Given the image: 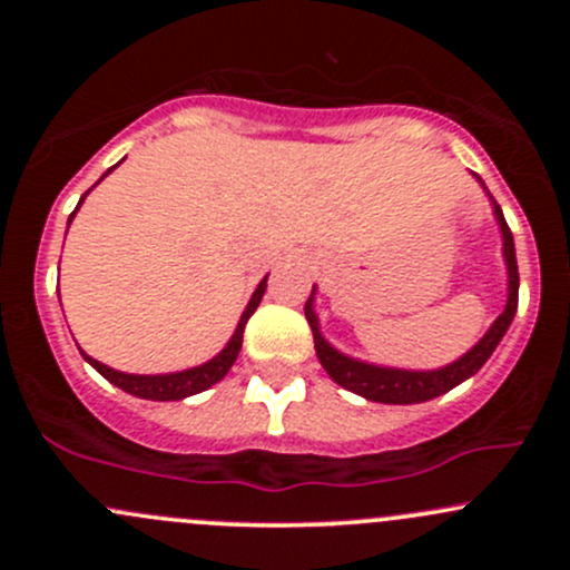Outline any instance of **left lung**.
<instances>
[{"label": "left lung", "mask_w": 570, "mask_h": 570, "mask_svg": "<svg viewBox=\"0 0 570 570\" xmlns=\"http://www.w3.org/2000/svg\"><path fill=\"white\" fill-rule=\"evenodd\" d=\"M476 181L482 184V178L476 176ZM482 189H485V184H482ZM488 198H491V193H488ZM491 204L493 217H497L499 223V232H502V256L504 267H508V303H504V312L493 320L491 327H488L485 336H482L469 353H463L461 358L441 366V370H396V366L370 364V361H358L353 358V355H344L342 350H336L325 336H322L320 317L317 312H314V295H317V286H314L312 297L306 301V320L308 325H312L314 350H317L320 364L325 366V372L338 383V386L347 389V392L353 394H361L364 400L383 402V405H413V402L435 400V396L461 386L463 381H469L471 375L480 372V366L491 358L497 344L502 342V336L508 333L510 322L515 317V308H519V264H515L513 234H510L497 200L491 198Z\"/></svg>", "instance_id": "obj_1"}]
</instances>
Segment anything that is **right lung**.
<instances>
[{
    "instance_id": "right-lung-1",
    "label": "right lung",
    "mask_w": 570,
    "mask_h": 570,
    "mask_svg": "<svg viewBox=\"0 0 570 570\" xmlns=\"http://www.w3.org/2000/svg\"><path fill=\"white\" fill-rule=\"evenodd\" d=\"M115 168H118V165H115ZM109 170H112V168H109ZM109 170L105 176H109ZM105 176H101V178H105ZM101 178H99V181H101ZM85 195H88V193H85ZM85 195L79 198L77 209L82 206ZM77 209H73V215H77ZM73 215L68 217V226H71ZM264 289H267V275L258 281L256 292L250 295L248 306H245L243 317H239V322H237V331H234V336L228 338L226 347H223L220 353L215 355V358H209L206 364H200V366H189V370H181V372H165V375H129V372H118V370H112V366L101 364V361L90 358L85 350H82V358L88 361V364L94 366L99 375H105L107 381L112 383V386L124 389V392L131 394V396H140V400L170 402V400H184V396L200 394V392H206L209 386H215L217 381H223V377L228 375V370L234 366V361H237V355H239V347H243L245 325H248L250 314L256 312L258 303H262Z\"/></svg>"
}]
</instances>
